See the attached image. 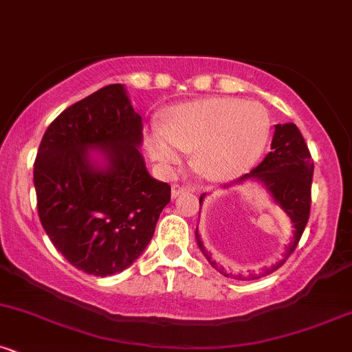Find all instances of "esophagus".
<instances>
[{"label":"esophagus","instance_id":"1","mask_svg":"<svg viewBox=\"0 0 352 352\" xmlns=\"http://www.w3.org/2000/svg\"><path fill=\"white\" fill-rule=\"evenodd\" d=\"M190 191H195V188L184 186V184H175V186L171 188V196L173 198H177V196L183 195V192H190Z\"/></svg>","mask_w":352,"mask_h":352}]
</instances>
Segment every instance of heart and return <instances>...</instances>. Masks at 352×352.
<instances>
[{
    "instance_id": "b5f03b06",
    "label": "heart",
    "mask_w": 352,
    "mask_h": 352,
    "mask_svg": "<svg viewBox=\"0 0 352 352\" xmlns=\"http://www.w3.org/2000/svg\"><path fill=\"white\" fill-rule=\"evenodd\" d=\"M270 117L256 102L230 97L188 102L169 109L164 124L146 132L151 157L162 166L181 161V149L195 151L192 162L210 179L243 175L262 156Z\"/></svg>"
}]
</instances>
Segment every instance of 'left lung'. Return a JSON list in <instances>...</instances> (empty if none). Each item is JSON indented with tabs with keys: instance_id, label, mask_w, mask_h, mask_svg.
Returning <instances> with one entry per match:
<instances>
[{
	"instance_id": "left-lung-1",
	"label": "left lung",
	"mask_w": 352,
	"mask_h": 352,
	"mask_svg": "<svg viewBox=\"0 0 352 352\" xmlns=\"http://www.w3.org/2000/svg\"><path fill=\"white\" fill-rule=\"evenodd\" d=\"M270 153L267 154L265 160L260 162L256 168H253L248 175L238 177L235 183H243L245 179H255L262 183L267 188L274 201L285 211L287 217L290 218L294 226V236L292 241L287 248L285 258L290 256V253L296 250L298 240H300L302 233H304L305 225H307L309 214H311V188H312V176H314V161L309 153V147L305 144L304 138H302L300 131L297 129L296 124H277L275 126V134L272 139ZM203 198H199V206H201ZM196 241H198L199 248H201L203 255L206 256L211 267L217 268L221 275L230 277L232 274L225 270L221 265H218L206 248L203 247L201 238L198 235V228H196ZM285 258L275 263L274 267L265 268L263 275L272 274L277 270L278 267L285 262ZM240 280H253L258 278V275L250 274L248 277H241L238 275Z\"/></svg>"
}]
</instances>
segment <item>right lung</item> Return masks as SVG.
Wrapping results in <instances>:
<instances>
[{
	"label": "right lung",
	"mask_w": 352,
	"mask_h": 352,
	"mask_svg": "<svg viewBox=\"0 0 352 352\" xmlns=\"http://www.w3.org/2000/svg\"><path fill=\"white\" fill-rule=\"evenodd\" d=\"M141 142V116L120 84L67 107L41 139L33 169L41 226L85 274L107 277L132 265L171 201V186L147 173Z\"/></svg>",
	"instance_id": "1"
}]
</instances>
